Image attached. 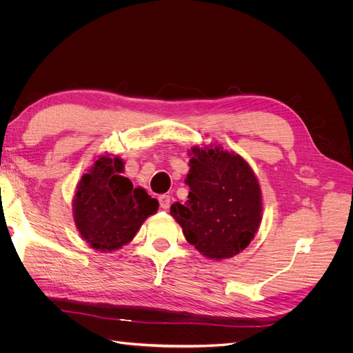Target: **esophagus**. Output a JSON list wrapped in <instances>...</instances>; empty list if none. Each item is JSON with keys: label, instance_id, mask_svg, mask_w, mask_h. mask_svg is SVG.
<instances>
[{"label": "esophagus", "instance_id": "esophagus-1", "mask_svg": "<svg viewBox=\"0 0 353 353\" xmlns=\"http://www.w3.org/2000/svg\"><path fill=\"white\" fill-rule=\"evenodd\" d=\"M159 205H160V208H162V209H169V206H170V196H168V194L159 196Z\"/></svg>", "mask_w": 353, "mask_h": 353}]
</instances>
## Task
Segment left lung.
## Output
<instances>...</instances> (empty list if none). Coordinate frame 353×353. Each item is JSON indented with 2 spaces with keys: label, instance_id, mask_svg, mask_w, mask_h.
<instances>
[{
  "label": "left lung",
  "instance_id": "left-lung-1",
  "mask_svg": "<svg viewBox=\"0 0 353 353\" xmlns=\"http://www.w3.org/2000/svg\"><path fill=\"white\" fill-rule=\"evenodd\" d=\"M188 200L175 201L170 215L190 244L209 259L232 258L248 248L261 223L259 183L244 160L219 147L193 148Z\"/></svg>",
  "mask_w": 353,
  "mask_h": 353
}]
</instances>
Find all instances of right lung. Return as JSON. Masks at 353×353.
Instances as JSON below:
<instances>
[{
  "label": "right lung",
  "instance_id": "add662e5",
  "mask_svg": "<svg viewBox=\"0 0 353 353\" xmlns=\"http://www.w3.org/2000/svg\"><path fill=\"white\" fill-rule=\"evenodd\" d=\"M123 162L119 157L103 156L85 174L73 200V216L83 240L95 250L112 252L130 243L159 203L143 188H134L119 175Z\"/></svg>",
  "mask_w": 353,
  "mask_h": 353
}]
</instances>
